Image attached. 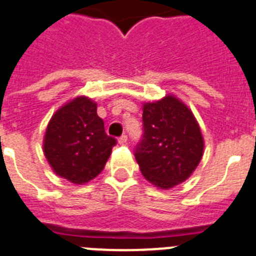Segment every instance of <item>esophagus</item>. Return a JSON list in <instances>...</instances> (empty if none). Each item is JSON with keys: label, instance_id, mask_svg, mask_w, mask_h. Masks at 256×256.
Returning <instances> with one entry per match:
<instances>
[{"label": "esophagus", "instance_id": "34e87169", "mask_svg": "<svg viewBox=\"0 0 256 256\" xmlns=\"http://www.w3.org/2000/svg\"><path fill=\"white\" fill-rule=\"evenodd\" d=\"M118 143H120V144H126V143H128V136H126V135H122L121 138L118 139Z\"/></svg>", "mask_w": 256, "mask_h": 256}]
</instances>
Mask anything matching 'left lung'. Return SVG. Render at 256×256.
<instances>
[{
	"instance_id": "obj_1",
	"label": "left lung",
	"mask_w": 256,
	"mask_h": 256,
	"mask_svg": "<svg viewBox=\"0 0 256 256\" xmlns=\"http://www.w3.org/2000/svg\"><path fill=\"white\" fill-rule=\"evenodd\" d=\"M143 126L135 158L146 180L170 190L190 178L203 158L204 138L188 105L173 94L143 102Z\"/></svg>"
}]
</instances>
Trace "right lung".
I'll return each mask as SVG.
<instances>
[{
	"instance_id": "1",
	"label": "right lung",
	"mask_w": 256,
	"mask_h": 256,
	"mask_svg": "<svg viewBox=\"0 0 256 256\" xmlns=\"http://www.w3.org/2000/svg\"><path fill=\"white\" fill-rule=\"evenodd\" d=\"M114 144L116 139L105 134L98 104L80 95L53 113L42 151L54 174L74 184H86L102 173Z\"/></svg>"
}]
</instances>
